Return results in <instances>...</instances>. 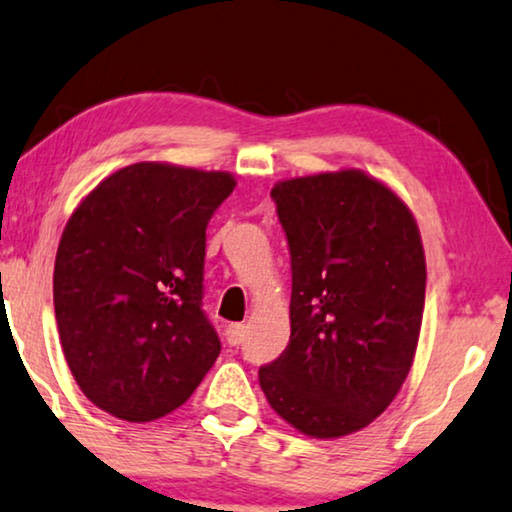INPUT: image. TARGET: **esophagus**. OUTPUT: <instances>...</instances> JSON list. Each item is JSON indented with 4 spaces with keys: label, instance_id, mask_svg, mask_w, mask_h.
<instances>
[{
    "label": "esophagus",
    "instance_id": "1",
    "mask_svg": "<svg viewBox=\"0 0 512 512\" xmlns=\"http://www.w3.org/2000/svg\"><path fill=\"white\" fill-rule=\"evenodd\" d=\"M244 335H247V328L242 323H231L226 328V342L231 346H238L244 342Z\"/></svg>",
    "mask_w": 512,
    "mask_h": 512
}]
</instances>
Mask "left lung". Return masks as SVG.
Instances as JSON below:
<instances>
[{
  "label": "left lung",
  "instance_id": "8db88e82",
  "mask_svg": "<svg viewBox=\"0 0 512 512\" xmlns=\"http://www.w3.org/2000/svg\"><path fill=\"white\" fill-rule=\"evenodd\" d=\"M291 251V342L258 381L288 425L316 439L367 427L416 355L425 251L409 207L362 170L270 191Z\"/></svg>",
  "mask_w": 512,
  "mask_h": 512
}]
</instances>
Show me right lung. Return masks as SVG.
Returning a JSON list of instances; mask_svg holds the SVG:
<instances>
[{
	"mask_svg": "<svg viewBox=\"0 0 512 512\" xmlns=\"http://www.w3.org/2000/svg\"><path fill=\"white\" fill-rule=\"evenodd\" d=\"M235 177L140 161L71 214L53 298L64 358L92 404L150 422L191 397L219 358L203 311L205 228Z\"/></svg>",
	"mask_w": 512,
	"mask_h": 512,
	"instance_id": "1",
	"label": "right lung"
}]
</instances>
